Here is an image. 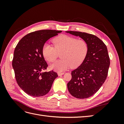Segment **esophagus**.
<instances>
[{"mask_svg":"<svg viewBox=\"0 0 124 124\" xmlns=\"http://www.w3.org/2000/svg\"><path fill=\"white\" fill-rule=\"evenodd\" d=\"M63 74H64V72H58V75L59 76H62V75H63Z\"/></svg>","mask_w":124,"mask_h":124,"instance_id":"esophagus-1","label":"esophagus"}]
</instances>
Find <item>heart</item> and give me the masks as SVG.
<instances>
[{
    "label": "heart",
    "instance_id": "heart-1",
    "mask_svg": "<svg viewBox=\"0 0 124 124\" xmlns=\"http://www.w3.org/2000/svg\"><path fill=\"white\" fill-rule=\"evenodd\" d=\"M54 46L46 43L42 47L44 57L49 62H53L61 53L62 59L55 62L51 67L57 71H64L71 67L77 68L83 62L87 55L88 45L85 40L62 35L53 40Z\"/></svg>",
    "mask_w": 124,
    "mask_h": 124
}]
</instances>
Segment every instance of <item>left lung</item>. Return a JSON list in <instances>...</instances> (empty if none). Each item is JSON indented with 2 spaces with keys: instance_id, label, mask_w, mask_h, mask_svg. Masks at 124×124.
I'll return each instance as SVG.
<instances>
[{
  "instance_id": "obj_1",
  "label": "left lung",
  "mask_w": 124,
  "mask_h": 124,
  "mask_svg": "<svg viewBox=\"0 0 124 124\" xmlns=\"http://www.w3.org/2000/svg\"><path fill=\"white\" fill-rule=\"evenodd\" d=\"M79 36L88 45L87 55L82 64L71 72L67 84L70 94L78 99L89 98L98 91L106 81L110 64L107 46L97 36L80 31H67Z\"/></svg>"
}]
</instances>
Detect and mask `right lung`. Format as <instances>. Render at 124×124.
<instances>
[{"label":"right lung","instance_id":"right-lung-1","mask_svg":"<svg viewBox=\"0 0 124 124\" xmlns=\"http://www.w3.org/2000/svg\"><path fill=\"white\" fill-rule=\"evenodd\" d=\"M61 31L40 30L23 37L15 48L12 60L15 77L20 88L33 97L44 96L50 91L58 77L53 70L44 72L48 67L42 53L46 41Z\"/></svg>","mask_w":124,"mask_h":124}]
</instances>
